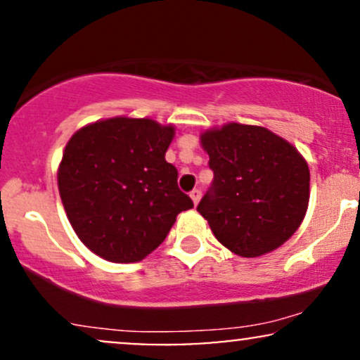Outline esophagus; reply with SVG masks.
<instances>
[{
  "mask_svg": "<svg viewBox=\"0 0 360 360\" xmlns=\"http://www.w3.org/2000/svg\"><path fill=\"white\" fill-rule=\"evenodd\" d=\"M189 196H191V200H193V203L194 205H198L200 203V200H201V189H193L191 193H189Z\"/></svg>",
  "mask_w": 360,
  "mask_h": 360,
  "instance_id": "esophagus-1",
  "label": "esophagus"
}]
</instances>
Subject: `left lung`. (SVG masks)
Instances as JSON below:
<instances>
[{
	"label": "left lung",
	"mask_w": 360,
	"mask_h": 360,
	"mask_svg": "<svg viewBox=\"0 0 360 360\" xmlns=\"http://www.w3.org/2000/svg\"><path fill=\"white\" fill-rule=\"evenodd\" d=\"M213 186L198 205L217 240L240 257L279 249L300 229L309 169L298 148L257 125L225 123L200 135Z\"/></svg>",
	"instance_id": "8db88e82"
}]
</instances>
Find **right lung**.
I'll return each mask as SVG.
<instances>
[{"label": "right lung", "instance_id": "1", "mask_svg": "<svg viewBox=\"0 0 360 360\" xmlns=\"http://www.w3.org/2000/svg\"><path fill=\"white\" fill-rule=\"evenodd\" d=\"M174 125L115 117L69 139L57 169L62 205L79 240L110 262H139L155 250L181 212L193 208L166 160Z\"/></svg>", "mask_w": 360, "mask_h": 360}]
</instances>
